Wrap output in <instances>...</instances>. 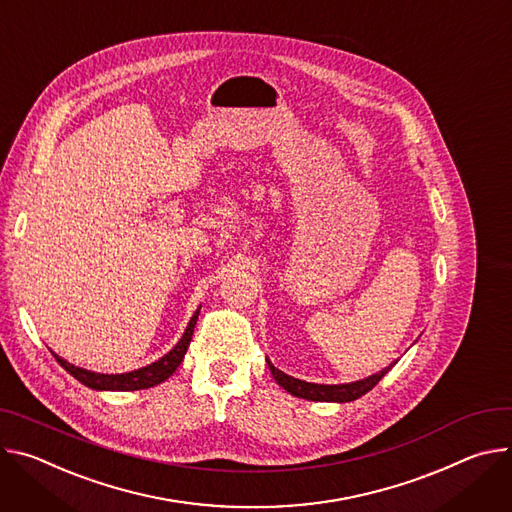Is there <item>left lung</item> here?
I'll return each instance as SVG.
<instances>
[{
  "label": "left lung",
  "mask_w": 512,
  "mask_h": 512,
  "mask_svg": "<svg viewBox=\"0 0 512 512\" xmlns=\"http://www.w3.org/2000/svg\"><path fill=\"white\" fill-rule=\"evenodd\" d=\"M268 368L272 372V378L278 382V386L285 388L287 392H291L293 396H299V399H307V401H315V403H352L360 396H364L368 390H372L382 378L384 374H388V370L396 364V360L382 368L380 372L356 380V382H348V384H315V382H305L299 378H293L285 372H280L276 366H272V362L266 358Z\"/></svg>",
  "instance_id": "8db88e82"
}]
</instances>
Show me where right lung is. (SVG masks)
I'll return each mask as SVG.
<instances>
[{"label": "right lung", "instance_id": "1", "mask_svg": "<svg viewBox=\"0 0 512 512\" xmlns=\"http://www.w3.org/2000/svg\"><path fill=\"white\" fill-rule=\"evenodd\" d=\"M199 311L201 307L193 313L183 337L177 342V346L170 350L168 354H164L162 358H158L156 362L144 366V368H138V370H132V372H124V374H101V372H91V370H85V368H79L67 360H63L61 356H56L52 352V356L56 358V362H59L73 378H77L81 384L93 388V390H120V392H128V390H142V388H152L160 382H164L168 376H173V372L181 366L185 354H187V348L191 344V337H193V331H195V325H197V317H199Z\"/></svg>", "mask_w": 512, "mask_h": 512}]
</instances>
